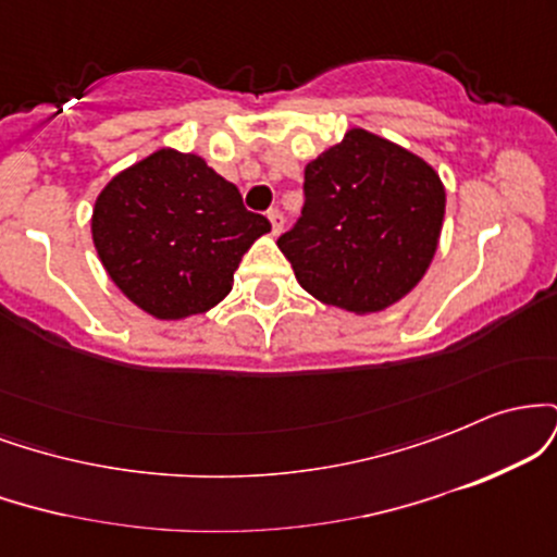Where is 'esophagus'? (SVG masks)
I'll use <instances>...</instances> for the list:
<instances>
[{
  "label": "esophagus",
  "instance_id": "obj_1",
  "mask_svg": "<svg viewBox=\"0 0 557 557\" xmlns=\"http://www.w3.org/2000/svg\"><path fill=\"white\" fill-rule=\"evenodd\" d=\"M267 216H270V222H272V233L274 235L283 233V212H280V209L274 207V209H270V212H267Z\"/></svg>",
  "mask_w": 557,
  "mask_h": 557
}]
</instances>
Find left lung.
<instances>
[{"mask_svg":"<svg viewBox=\"0 0 557 557\" xmlns=\"http://www.w3.org/2000/svg\"><path fill=\"white\" fill-rule=\"evenodd\" d=\"M304 209L280 235L306 293L374 314L398 304L430 270L445 216V185L424 159L350 127L304 170Z\"/></svg>","mask_w":557,"mask_h":557,"instance_id":"1","label":"left lung"}]
</instances>
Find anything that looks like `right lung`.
Instances as JSON below:
<instances>
[{
	"label": "right lung",
	"mask_w": 557,
	"mask_h": 557,
	"mask_svg": "<svg viewBox=\"0 0 557 557\" xmlns=\"http://www.w3.org/2000/svg\"><path fill=\"white\" fill-rule=\"evenodd\" d=\"M270 220L196 154L159 149L114 175L94 203L91 235L112 283L157 319L203 314Z\"/></svg>",
	"instance_id": "add662e5"
}]
</instances>
